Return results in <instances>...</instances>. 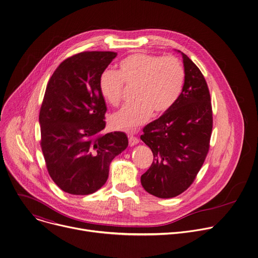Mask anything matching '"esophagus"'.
Masks as SVG:
<instances>
[{"label": "esophagus", "mask_w": 258, "mask_h": 258, "mask_svg": "<svg viewBox=\"0 0 258 258\" xmlns=\"http://www.w3.org/2000/svg\"><path fill=\"white\" fill-rule=\"evenodd\" d=\"M139 139L135 136H128V143H130V146H135L139 143Z\"/></svg>", "instance_id": "34e87169"}]
</instances>
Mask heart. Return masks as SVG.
Masks as SVG:
<instances>
[{
	"instance_id": "b5f03b06",
	"label": "heart",
	"mask_w": 258,
	"mask_h": 258,
	"mask_svg": "<svg viewBox=\"0 0 258 258\" xmlns=\"http://www.w3.org/2000/svg\"><path fill=\"white\" fill-rule=\"evenodd\" d=\"M185 83V69L173 56L135 53L119 63L117 72L106 70L99 81L103 99L110 105L120 103L123 85L135 88L133 104L122 107L110 117L111 125L135 132L154 115H162L177 101Z\"/></svg>"
}]
</instances>
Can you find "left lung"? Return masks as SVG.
<instances>
[{"instance_id":"8db88e82","label":"left lung","mask_w":258,"mask_h":258,"mask_svg":"<svg viewBox=\"0 0 258 258\" xmlns=\"http://www.w3.org/2000/svg\"><path fill=\"white\" fill-rule=\"evenodd\" d=\"M185 83L174 105L147 124L141 140L154 159L141 176L143 188L158 198H172L194 181L209 150L212 109L206 81L196 64L180 51Z\"/></svg>"}]
</instances>
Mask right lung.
I'll return each instance as SVG.
<instances>
[{
  "label": "right lung",
  "instance_id": "add662e5",
  "mask_svg": "<svg viewBox=\"0 0 258 258\" xmlns=\"http://www.w3.org/2000/svg\"><path fill=\"white\" fill-rule=\"evenodd\" d=\"M115 52H83L54 71L40 111L41 147L56 185L72 195H89L106 182L109 165L126 149L122 132L104 134L107 107L99 81Z\"/></svg>",
  "mask_w": 258,
  "mask_h": 258
}]
</instances>
